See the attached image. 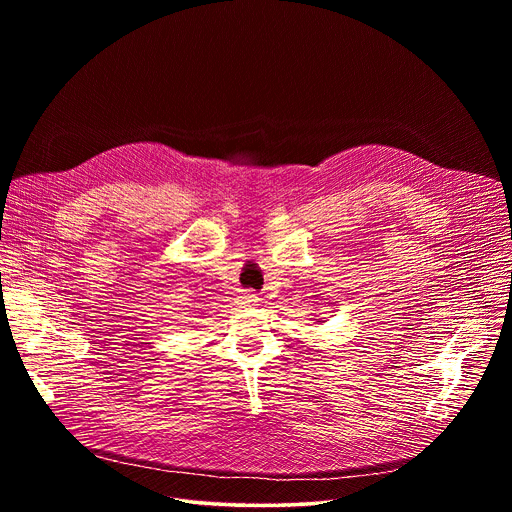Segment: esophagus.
<instances>
[{
	"mask_svg": "<svg viewBox=\"0 0 512 512\" xmlns=\"http://www.w3.org/2000/svg\"><path fill=\"white\" fill-rule=\"evenodd\" d=\"M257 300H259V298H257L255 294H251V291H249V294H245V296H243V302H245V304H255Z\"/></svg>",
	"mask_w": 512,
	"mask_h": 512,
	"instance_id": "esophagus-1",
	"label": "esophagus"
}]
</instances>
